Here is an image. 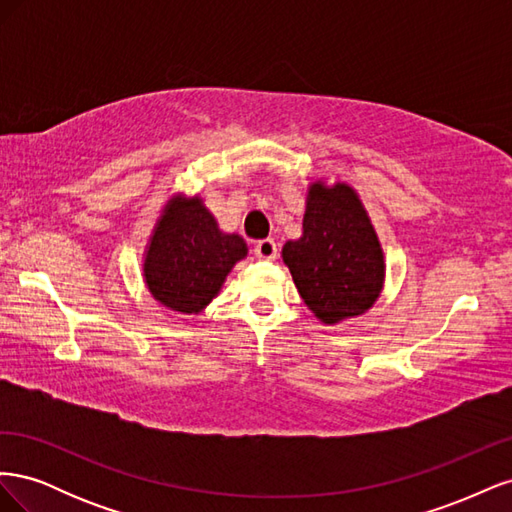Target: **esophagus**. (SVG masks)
I'll list each match as a JSON object with an SVG mask.
<instances>
[{"label":"esophagus","instance_id":"obj_1","mask_svg":"<svg viewBox=\"0 0 512 512\" xmlns=\"http://www.w3.org/2000/svg\"><path fill=\"white\" fill-rule=\"evenodd\" d=\"M254 252L262 260H273L277 256V243L273 239H260L254 245Z\"/></svg>","mask_w":512,"mask_h":512}]
</instances>
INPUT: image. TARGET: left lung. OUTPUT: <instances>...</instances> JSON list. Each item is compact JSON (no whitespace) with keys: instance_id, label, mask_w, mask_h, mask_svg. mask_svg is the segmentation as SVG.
<instances>
[{"instance_id":"obj_1","label":"left lung","mask_w":512,"mask_h":512,"mask_svg":"<svg viewBox=\"0 0 512 512\" xmlns=\"http://www.w3.org/2000/svg\"><path fill=\"white\" fill-rule=\"evenodd\" d=\"M301 299L324 324L363 316L384 288L376 228L348 183H309L303 235L282 247Z\"/></svg>"}]
</instances>
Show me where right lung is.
<instances>
[{
  "instance_id": "1",
  "label": "right lung",
  "mask_w": 512,
  "mask_h": 512,
  "mask_svg": "<svg viewBox=\"0 0 512 512\" xmlns=\"http://www.w3.org/2000/svg\"><path fill=\"white\" fill-rule=\"evenodd\" d=\"M245 256L243 237L222 232L203 198L177 194L151 230L143 277L151 297L170 312L200 314Z\"/></svg>"
}]
</instances>
